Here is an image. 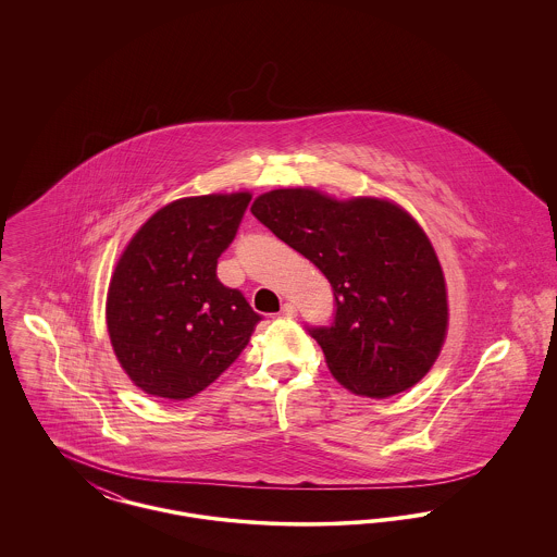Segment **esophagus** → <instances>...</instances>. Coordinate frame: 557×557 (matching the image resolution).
Masks as SVG:
<instances>
[{
    "instance_id": "esophagus-1",
    "label": "esophagus",
    "mask_w": 557,
    "mask_h": 557,
    "mask_svg": "<svg viewBox=\"0 0 557 557\" xmlns=\"http://www.w3.org/2000/svg\"><path fill=\"white\" fill-rule=\"evenodd\" d=\"M280 315H282V318H296V307H294L292 302L282 305V311H280Z\"/></svg>"
}]
</instances>
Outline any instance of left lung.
Here are the masks:
<instances>
[{"label": "left lung", "instance_id": "obj_1", "mask_svg": "<svg viewBox=\"0 0 557 557\" xmlns=\"http://www.w3.org/2000/svg\"><path fill=\"white\" fill-rule=\"evenodd\" d=\"M250 211L332 284V325L307 332L345 388L386 398L424 377L445 343L449 309L436 252L409 212L307 187L267 191Z\"/></svg>", "mask_w": 557, "mask_h": 557}]
</instances>
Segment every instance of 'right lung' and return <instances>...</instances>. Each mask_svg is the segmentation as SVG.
Returning a JSON list of instances; mask_svg holds the SVG:
<instances>
[{
    "label": "right lung",
    "instance_id": "right-lung-1",
    "mask_svg": "<svg viewBox=\"0 0 557 557\" xmlns=\"http://www.w3.org/2000/svg\"><path fill=\"white\" fill-rule=\"evenodd\" d=\"M250 194L182 198L133 236L110 280V343L133 384L152 397H194L246 348L261 315L216 277Z\"/></svg>",
    "mask_w": 557,
    "mask_h": 557
}]
</instances>
